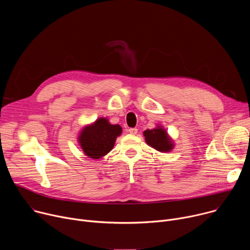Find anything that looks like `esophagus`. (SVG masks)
I'll return each instance as SVG.
<instances>
[{"label":"esophagus","mask_w":250,"mask_h":250,"mask_svg":"<svg viewBox=\"0 0 250 250\" xmlns=\"http://www.w3.org/2000/svg\"><path fill=\"white\" fill-rule=\"evenodd\" d=\"M128 132H129L130 134L134 135V134L137 133V128H129V129H128Z\"/></svg>","instance_id":"obj_1"}]
</instances>
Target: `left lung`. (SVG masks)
<instances>
[{"mask_svg": "<svg viewBox=\"0 0 250 250\" xmlns=\"http://www.w3.org/2000/svg\"><path fill=\"white\" fill-rule=\"evenodd\" d=\"M144 135L146 144L159 152H170L175 147L174 140L161 125H157L152 129L145 130Z\"/></svg>", "mask_w": 250, "mask_h": 250, "instance_id": "left-lung-1", "label": "left lung"}]
</instances>
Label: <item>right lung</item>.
Returning <instances> with one entry per match:
<instances>
[{"label": "right lung", "mask_w": 250, "mask_h": 250, "mask_svg": "<svg viewBox=\"0 0 250 250\" xmlns=\"http://www.w3.org/2000/svg\"><path fill=\"white\" fill-rule=\"evenodd\" d=\"M123 132L120 125H112L106 118H99L80 130L77 141L84 154L92 159H100L115 146L117 137Z\"/></svg>", "instance_id": "obj_1"}]
</instances>
